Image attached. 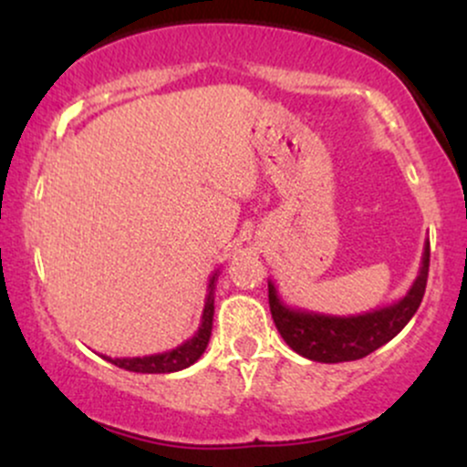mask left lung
<instances>
[{"label": "left lung", "instance_id": "obj_1", "mask_svg": "<svg viewBox=\"0 0 467 467\" xmlns=\"http://www.w3.org/2000/svg\"><path fill=\"white\" fill-rule=\"evenodd\" d=\"M428 265H431V241L423 245L420 275L412 281L406 296L398 303L360 316H327L289 307L278 296L275 283L267 281L272 318L283 340L307 360L325 364L360 360L393 340L409 325L426 292Z\"/></svg>", "mask_w": 467, "mask_h": 467}]
</instances>
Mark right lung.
Returning <instances> with one entry per match:
<instances>
[{
  "mask_svg": "<svg viewBox=\"0 0 467 467\" xmlns=\"http://www.w3.org/2000/svg\"><path fill=\"white\" fill-rule=\"evenodd\" d=\"M215 278L217 270L213 272L211 281H208V292L206 301H203V312H202V325L195 331V336L189 337L186 342H182L175 349L164 351V353H153V356H142V358H109L103 356L107 362L116 364V367L125 368V371L133 373H175L182 368H189L191 364H195L202 358V353L206 351L208 340H211L213 331V314H215Z\"/></svg>",
  "mask_w": 467,
  "mask_h": 467,
  "instance_id": "add662e5",
  "label": "right lung"
}]
</instances>
